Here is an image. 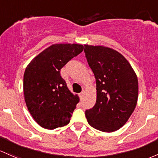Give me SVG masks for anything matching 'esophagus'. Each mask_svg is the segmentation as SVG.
<instances>
[{
	"label": "esophagus",
	"instance_id": "obj_1",
	"mask_svg": "<svg viewBox=\"0 0 158 158\" xmlns=\"http://www.w3.org/2000/svg\"><path fill=\"white\" fill-rule=\"evenodd\" d=\"M84 91H82V92H81L80 93V94H79V97H80V98L81 99H82V98H83V96H84Z\"/></svg>",
	"mask_w": 158,
	"mask_h": 158
}]
</instances>
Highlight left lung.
I'll return each mask as SVG.
<instances>
[{"mask_svg": "<svg viewBox=\"0 0 158 158\" xmlns=\"http://www.w3.org/2000/svg\"><path fill=\"white\" fill-rule=\"evenodd\" d=\"M88 64L96 79V103L85 111L90 126L104 132L123 127L138 101L135 72L120 53L102 45L84 44Z\"/></svg>", "mask_w": 158, "mask_h": 158, "instance_id": "obj_1", "label": "left lung"}]
</instances>
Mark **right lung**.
Masks as SVG:
<instances>
[{
	"instance_id": "obj_1",
	"label": "right lung",
	"mask_w": 158,
	"mask_h": 158,
	"mask_svg": "<svg viewBox=\"0 0 158 158\" xmlns=\"http://www.w3.org/2000/svg\"><path fill=\"white\" fill-rule=\"evenodd\" d=\"M80 44H54L35 57L23 76L26 106L36 123L47 129L64 127L79 102L60 76L61 68L83 51Z\"/></svg>"
}]
</instances>
